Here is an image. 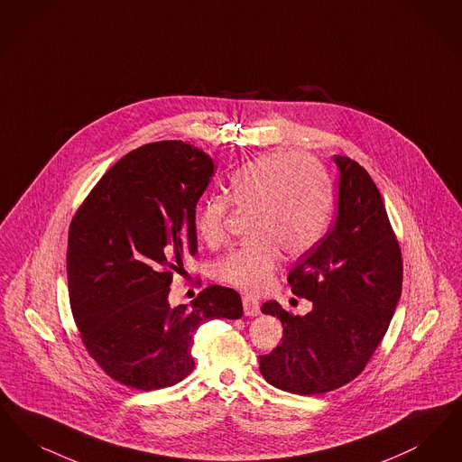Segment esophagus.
I'll use <instances>...</instances> for the list:
<instances>
[{
  "instance_id": "34e87169",
  "label": "esophagus",
  "mask_w": 462,
  "mask_h": 462,
  "mask_svg": "<svg viewBox=\"0 0 462 462\" xmlns=\"http://www.w3.org/2000/svg\"><path fill=\"white\" fill-rule=\"evenodd\" d=\"M243 310H245V316L254 318L261 312V305H259V301L252 299V297H243Z\"/></svg>"
}]
</instances>
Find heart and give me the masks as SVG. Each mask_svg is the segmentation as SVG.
Segmentation results:
<instances>
[{
    "label": "heart",
    "mask_w": 462,
    "mask_h": 462,
    "mask_svg": "<svg viewBox=\"0 0 462 462\" xmlns=\"http://www.w3.org/2000/svg\"><path fill=\"white\" fill-rule=\"evenodd\" d=\"M227 201L250 210L248 241L217 263V278L246 293H261L269 284L282 252L300 257L312 250L329 221V184L321 165L288 152L265 153L231 172ZM227 203L203 201L197 214L200 240L216 246L224 240Z\"/></svg>",
    "instance_id": "obj_1"
}]
</instances>
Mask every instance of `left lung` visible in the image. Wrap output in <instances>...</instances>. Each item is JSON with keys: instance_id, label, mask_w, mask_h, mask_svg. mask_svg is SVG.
<instances>
[{"instance_id": "1", "label": "left lung", "mask_w": 462, "mask_h": 462, "mask_svg": "<svg viewBox=\"0 0 462 462\" xmlns=\"http://www.w3.org/2000/svg\"><path fill=\"white\" fill-rule=\"evenodd\" d=\"M340 171L337 219L290 271L297 297L312 301L305 316L265 301L282 340L261 356L265 382L297 395H319L352 382L382 343L402 293V254L382 195L367 171L335 155Z\"/></svg>"}]
</instances>
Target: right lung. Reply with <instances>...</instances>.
Returning <instances> with one entry per match:
<instances>
[{
	"instance_id": "obj_1",
	"label": "right lung",
	"mask_w": 462,
	"mask_h": 462,
	"mask_svg": "<svg viewBox=\"0 0 462 462\" xmlns=\"http://www.w3.org/2000/svg\"><path fill=\"white\" fill-rule=\"evenodd\" d=\"M214 162L182 141L148 143L105 172L69 229V299L80 340L116 382L159 390L193 369V335L210 319H240V295L208 286L169 305L174 271L197 254L195 208Z\"/></svg>"
}]
</instances>
